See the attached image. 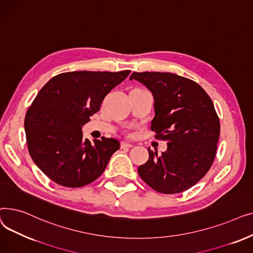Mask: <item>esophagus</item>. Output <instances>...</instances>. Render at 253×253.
I'll list each match as a JSON object with an SVG mask.
<instances>
[{
  "instance_id": "obj_1",
  "label": "esophagus",
  "mask_w": 253,
  "mask_h": 253,
  "mask_svg": "<svg viewBox=\"0 0 253 253\" xmlns=\"http://www.w3.org/2000/svg\"><path fill=\"white\" fill-rule=\"evenodd\" d=\"M132 147H133V144L130 143V142H127V141H122V142H121V148H122V149L132 148Z\"/></svg>"
}]
</instances>
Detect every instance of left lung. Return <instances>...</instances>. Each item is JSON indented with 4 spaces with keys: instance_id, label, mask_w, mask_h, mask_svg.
Wrapping results in <instances>:
<instances>
[{
    "instance_id": "8db88e82",
    "label": "left lung",
    "mask_w": 253,
    "mask_h": 253,
    "mask_svg": "<svg viewBox=\"0 0 253 253\" xmlns=\"http://www.w3.org/2000/svg\"><path fill=\"white\" fill-rule=\"evenodd\" d=\"M154 97L151 129L166 139L167 150L149 151L138 174L163 194L181 193L204 177L213 163L219 137V120L204 89L190 79L171 73H132Z\"/></svg>"
}]
</instances>
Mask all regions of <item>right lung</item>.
<instances>
[{
  "label": "right lung",
  "mask_w": 253,
  "mask_h": 253,
  "mask_svg": "<svg viewBox=\"0 0 253 253\" xmlns=\"http://www.w3.org/2000/svg\"><path fill=\"white\" fill-rule=\"evenodd\" d=\"M129 74L63 73L39 91L25 115L24 130L33 161L50 179L63 187L80 188L102 174L120 142L105 137L91 142L83 138L82 127Z\"/></svg>",
  "instance_id": "right-lung-1"
}]
</instances>
